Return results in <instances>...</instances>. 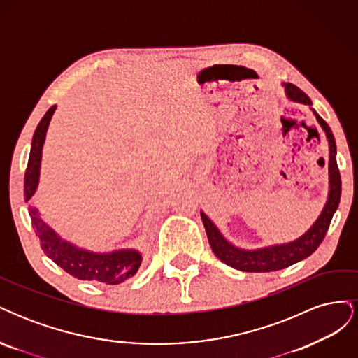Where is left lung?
Masks as SVG:
<instances>
[{"label":"left lung","instance_id":"obj_1","mask_svg":"<svg viewBox=\"0 0 358 358\" xmlns=\"http://www.w3.org/2000/svg\"><path fill=\"white\" fill-rule=\"evenodd\" d=\"M282 86L285 88L288 100L300 103V104L312 106L309 96L300 88H297L296 85L282 83ZM310 110L313 112V115H315L318 124L324 129V133H326V137L329 140V150H330L329 152V197L326 204H324L322 212L320 213L317 221L312 224L310 229L306 233H303L299 239L291 241L288 243L264 246L258 249H242V248L234 246L221 234L218 227L209 220V216L204 212H200L212 251L227 266L242 270V272H255V273L275 272V270L289 267L292 264L301 262V259L308 258L310 254L317 251V248L322 242L324 236H326L333 215L336 209H338L339 201H341L342 182H341L338 162H336L334 136L327 122L315 112V109H312L310 107Z\"/></svg>","mask_w":358,"mask_h":358}]
</instances>
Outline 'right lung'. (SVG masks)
Wrapping results in <instances>:
<instances>
[{
	"instance_id": "obj_1",
	"label": "right lung",
	"mask_w": 358,
	"mask_h": 358,
	"mask_svg": "<svg viewBox=\"0 0 358 358\" xmlns=\"http://www.w3.org/2000/svg\"><path fill=\"white\" fill-rule=\"evenodd\" d=\"M55 110L57 106H52L45 116L41 117L40 124L36 128V133L32 136L31 152L24 180L25 201H29L38 187L43 145H45L48 128ZM29 216L45 254L53 263H57L61 268L66 270L67 273L80 280H94V282H101L106 285H117L128 278L134 276L140 264H142V254L137 249L92 252L64 241L57 231H53L40 218V212L34 206H29Z\"/></svg>"
}]
</instances>
